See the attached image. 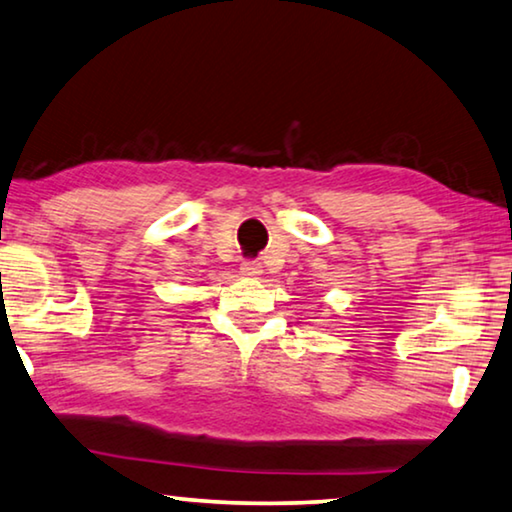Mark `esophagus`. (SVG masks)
Instances as JSON below:
<instances>
[{
  "label": "esophagus",
  "instance_id": "obj_1",
  "mask_svg": "<svg viewBox=\"0 0 512 512\" xmlns=\"http://www.w3.org/2000/svg\"><path fill=\"white\" fill-rule=\"evenodd\" d=\"M240 270H242V274H245V277H258V274L263 272L261 263H258V261H245L240 265Z\"/></svg>",
  "mask_w": 512,
  "mask_h": 512
}]
</instances>
